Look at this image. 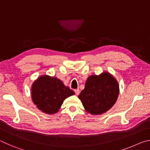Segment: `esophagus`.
Wrapping results in <instances>:
<instances>
[{"label":"esophagus","mask_w":150,"mask_h":150,"mask_svg":"<svg viewBox=\"0 0 150 150\" xmlns=\"http://www.w3.org/2000/svg\"><path fill=\"white\" fill-rule=\"evenodd\" d=\"M74 91H75L76 95H78L80 93V91H79V88H77V89H75Z\"/></svg>","instance_id":"1"}]
</instances>
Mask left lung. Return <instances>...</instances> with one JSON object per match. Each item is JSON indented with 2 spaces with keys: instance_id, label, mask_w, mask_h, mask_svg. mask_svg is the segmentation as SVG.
<instances>
[{
  "instance_id": "left-lung-1",
  "label": "left lung",
  "mask_w": 150,
  "mask_h": 150,
  "mask_svg": "<svg viewBox=\"0 0 150 150\" xmlns=\"http://www.w3.org/2000/svg\"><path fill=\"white\" fill-rule=\"evenodd\" d=\"M118 93L117 81L108 73H103L98 76L88 77L79 98L87 112L100 115L115 105Z\"/></svg>"
}]
</instances>
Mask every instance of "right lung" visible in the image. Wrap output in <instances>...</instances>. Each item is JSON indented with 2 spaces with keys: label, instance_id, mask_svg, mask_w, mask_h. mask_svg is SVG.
I'll return each mask as SVG.
<instances>
[{
  "label": "right lung",
  "instance_id": "right-lung-1",
  "mask_svg": "<svg viewBox=\"0 0 150 150\" xmlns=\"http://www.w3.org/2000/svg\"><path fill=\"white\" fill-rule=\"evenodd\" d=\"M74 94L62 81L47 75L39 77L32 88L33 102L40 110L50 115L56 113L63 100Z\"/></svg>",
  "mask_w": 150,
  "mask_h": 150
}]
</instances>
